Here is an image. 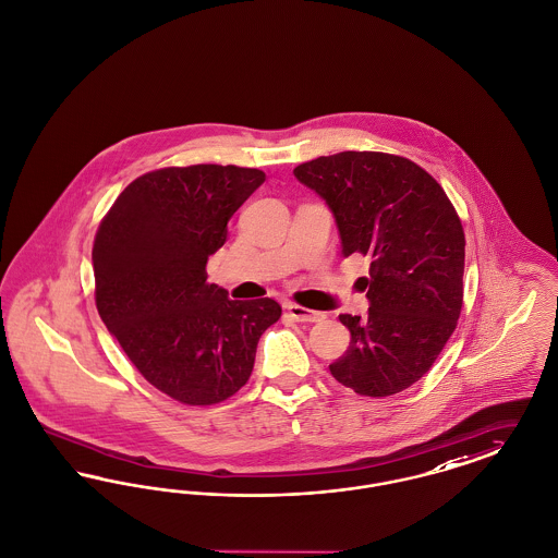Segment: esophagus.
Here are the masks:
<instances>
[{"label": "esophagus", "instance_id": "obj_1", "mask_svg": "<svg viewBox=\"0 0 558 558\" xmlns=\"http://www.w3.org/2000/svg\"><path fill=\"white\" fill-rule=\"evenodd\" d=\"M286 308H288V313H290L291 318H293V320H298V323H316V320H323V318H325L323 313H318V311H308V308L298 306V304H288Z\"/></svg>", "mask_w": 558, "mask_h": 558}]
</instances>
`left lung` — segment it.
Segmentation results:
<instances>
[{
  "mask_svg": "<svg viewBox=\"0 0 558 558\" xmlns=\"http://www.w3.org/2000/svg\"><path fill=\"white\" fill-rule=\"evenodd\" d=\"M293 174L333 213L341 254L371 260L368 315H340L352 338L331 375L371 398L411 388L461 315L464 231L452 202L429 172L384 151L320 156Z\"/></svg>",
  "mask_w": 558,
  "mask_h": 558,
  "instance_id": "1",
  "label": "left lung"
}]
</instances>
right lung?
<instances>
[{"mask_svg": "<svg viewBox=\"0 0 558 558\" xmlns=\"http://www.w3.org/2000/svg\"><path fill=\"white\" fill-rule=\"evenodd\" d=\"M263 183V170L233 165L151 170L97 229V313L147 381L183 404H217L243 388L260 336L281 316L270 298L229 300L206 281L229 218Z\"/></svg>", "mask_w": 558, "mask_h": 558, "instance_id": "add662e5", "label": "right lung"}]
</instances>
